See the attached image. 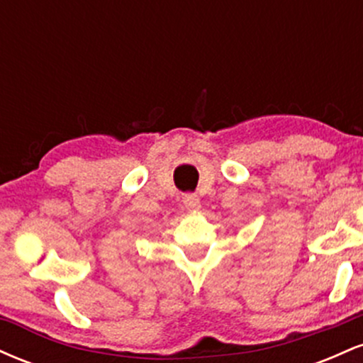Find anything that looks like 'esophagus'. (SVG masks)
Here are the masks:
<instances>
[{
	"label": "esophagus",
	"instance_id": "obj_1",
	"mask_svg": "<svg viewBox=\"0 0 363 363\" xmlns=\"http://www.w3.org/2000/svg\"><path fill=\"white\" fill-rule=\"evenodd\" d=\"M182 203H184L187 211H198L201 208V203H199V198L196 194H184Z\"/></svg>",
	"mask_w": 363,
	"mask_h": 363
}]
</instances>
